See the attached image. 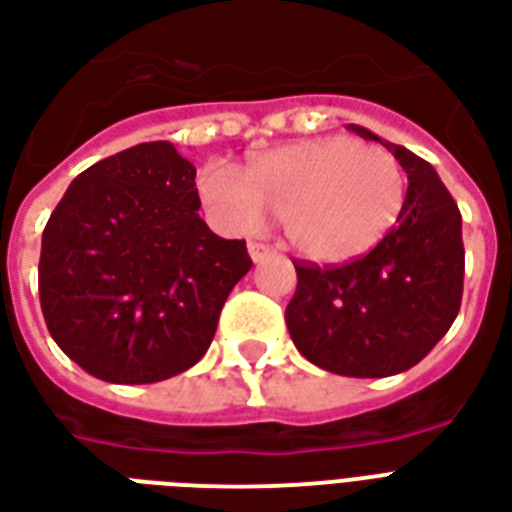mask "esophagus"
I'll list each match as a JSON object with an SVG mask.
<instances>
[{"mask_svg": "<svg viewBox=\"0 0 512 512\" xmlns=\"http://www.w3.org/2000/svg\"><path fill=\"white\" fill-rule=\"evenodd\" d=\"M248 253H251L253 261H264L272 253V248L264 243H248Z\"/></svg>", "mask_w": 512, "mask_h": 512, "instance_id": "34e87169", "label": "esophagus"}]
</instances>
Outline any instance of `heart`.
Masks as SVG:
<instances>
[{
	"label": "heart",
	"mask_w": 512,
	"mask_h": 512,
	"mask_svg": "<svg viewBox=\"0 0 512 512\" xmlns=\"http://www.w3.org/2000/svg\"><path fill=\"white\" fill-rule=\"evenodd\" d=\"M197 186L227 232H253L272 211L288 243L312 261L371 251L395 227L406 202V173L395 154L347 136L280 146L256 157L245 178L211 162Z\"/></svg>",
	"instance_id": "obj_1"
}]
</instances>
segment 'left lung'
<instances>
[{
  "label": "left lung",
  "instance_id": "1",
  "mask_svg": "<svg viewBox=\"0 0 512 512\" xmlns=\"http://www.w3.org/2000/svg\"><path fill=\"white\" fill-rule=\"evenodd\" d=\"M408 173L398 224L344 264L293 261L296 293L285 323L296 350L339 376L376 379L408 371L441 342L457 318L465 280L462 213L430 162L371 130Z\"/></svg>",
  "mask_w": 512,
  "mask_h": 512
}]
</instances>
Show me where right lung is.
<instances>
[{
  "mask_svg": "<svg viewBox=\"0 0 512 512\" xmlns=\"http://www.w3.org/2000/svg\"><path fill=\"white\" fill-rule=\"evenodd\" d=\"M197 170L170 141L82 170L42 232L39 304L55 344L95 379L152 384L211 347L245 240L200 219Z\"/></svg>",
  "mask_w": 512,
  "mask_h": 512,
  "instance_id": "add662e5",
  "label": "right lung"
}]
</instances>
